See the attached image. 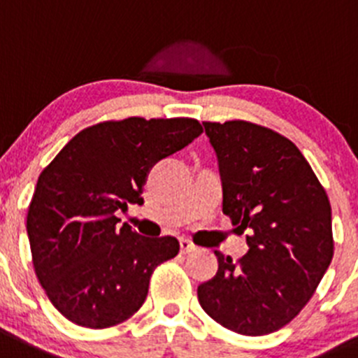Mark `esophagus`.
<instances>
[{
    "mask_svg": "<svg viewBox=\"0 0 358 358\" xmlns=\"http://www.w3.org/2000/svg\"><path fill=\"white\" fill-rule=\"evenodd\" d=\"M192 250H196L194 243L189 242L187 238H180V252H182V255H189Z\"/></svg>",
    "mask_w": 358,
    "mask_h": 358,
    "instance_id": "obj_1",
    "label": "esophagus"
}]
</instances>
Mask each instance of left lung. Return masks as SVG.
I'll return each mask as SVG.
<instances>
[{
    "label": "left lung",
    "instance_id": "left-lung-1",
    "mask_svg": "<svg viewBox=\"0 0 358 358\" xmlns=\"http://www.w3.org/2000/svg\"><path fill=\"white\" fill-rule=\"evenodd\" d=\"M219 160L222 212L249 250H215L219 268L198 286L210 318L242 336L288 325L318 288L334 256L329 196L285 136L256 123L203 122Z\"/></svg>",
    "mask_w": 358,
    "mask_h": 358
}]
</instances>
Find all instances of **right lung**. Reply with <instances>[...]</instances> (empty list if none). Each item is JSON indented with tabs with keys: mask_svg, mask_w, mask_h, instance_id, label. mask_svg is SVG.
<instances>
[{
	"mask_svg": "<svg viewBox=\"0 0 358 358\" xmlns=\"http://www.w3.org/2000/svg\"><path fill=\"white\" fill-rule=\"evenodd\" d=\"M201 132L192 118L96 123L40 173L26 229L36 277L66 320L108 329L145 303L153 270L175 258L180 243L120 228L116 212L141 205L150 169Z\"/></svg>",
	"mask_w": 358,
	"mask_h": 358,
	"instance_id": "obj_1",
	"label": "right lung"
}]
</instances>
